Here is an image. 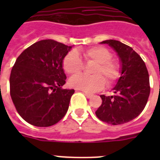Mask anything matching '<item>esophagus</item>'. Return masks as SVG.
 <instances>
[{
    "label": "esophagus",
    "instance_id": "1",
    "mask_svg": "<svg viewBox=\"0 0 160 160\" xmlns=\"http://www.w3.org/2000/svg\"><path fill=\"white\" fill-rule=\"evenodd\" d=\"M85 95L87 96V98H91L93 96V94H89V93H85Z\"/></svg>",
    "mask_w": 160,
    "mask_h": 160
}]
</instances>
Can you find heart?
I'll use <instances>...</instances> for the list:
<instances>
[{"label": "heart", "mask_w": 160, "mask_h": 160, "mask_svg": "<svg viewBox=\"0 0 160 160\" xmlns=\"http://www.w3.org/2000/svg\"><path fill=\"white\" fill-rule=\"evenodd\" d=\"M81 56L87 62L95 63L91 70L93 76L77 74L70 78L69 84L71 87L86 92H95L108 85L114 84L121 75V66L118 61L112 59V53L103 46H94L81 53L69 52L62 61V68L66 73L75 74L81 72L83 62ZM106 81H105V79Z\"/></svg>", "instance_id": "1"}]
</instances>
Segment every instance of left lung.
Wrapping results in <instances>:
<instances>
[{"instance_id":"1","label":"left lung","mask_w":160,"mask_h":160,"mask_svg":"<svg viewBox=\"0 0 160 160\" xmlns=\"http://www.w3.org/2000/svg\"><path fill=\"white\" fill-rule=\"evenodd\" d=\"M118 53L122 63V73L116 86L114 95H100L102 102L95 111L102 122L119 125L130 122L143 111L149 98L150 82L148 69L141 57L131 47L115 40H107Z\"/></svg>"}]
</instances>
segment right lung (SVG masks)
Returning <instances> with one entry per match:
<instances>
[{
	"label": "right lung",
	"instance_id": "add662e5",
	"mask_svg": "<svg viewBox=\"0 0 160 160\" xmlns=\"http://www.w3.org/2000/svg\"><path fill=\"white\" fill-rule=\"evenodd\" d=\"M71 48L50 39L39 41L14 63L9 78L11 98L18 114L31 125L50 127L67 112L74 90L62 88L66 79L62 61Z\"/></svg>",
	"mask_w": 160,
	"mask_h": 160
}]
</instances>
